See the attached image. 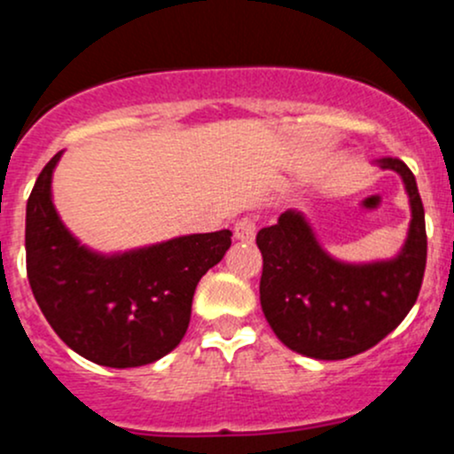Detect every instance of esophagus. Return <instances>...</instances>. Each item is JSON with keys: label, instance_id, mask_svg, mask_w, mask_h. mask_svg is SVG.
I'll return each mask as SVG.
<instances>
[{"label": "esophagus", "instance_id": "esophagus-1", "mask_svg": "<svg viewBox=\"0 0 454 454\" xmlns=\"http://www.w3.org/2000/svg\"><path fill=\"white\" fill-rule=\"evenodd\" d=\"M255 229H258V218H255L254 214H247V216L236 221V225H233V236H236L238 240L251 242L255 238Z\"/></svg>", "mask_w": 454, "mask_h": 454}]
</instances>
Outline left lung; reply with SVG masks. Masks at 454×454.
I'll list each match as a JSON object with an SVG mask.
<instances>
[{"instance_id": "obj_1", "label": "left lung", "mask_w": 454, "mask_h": 454, "mask_svg": "<svg viewBox=\"0 0 454 454\" xmlns=\"http://www.w3.org/2000/svg\"><path fill=\"white\" fill-rule=\"evenodd\" d=\"M403 178L412 221L402 254L371 264H344L322 251L298 212L260 229V304L273 333L291 351L347 360L384 340L408 316L426 271V221L417 181L399 159H381Z\"/></svg>"}]
</instances>
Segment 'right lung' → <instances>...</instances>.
<instances>
[{"mask_svg":"<svg viewBox=\"0 0 454 454\" xmlns=\"http://www.w3.org/2000/svg\"><path fill=\"white\" fill-rule=\"evenodd\" d=\"M59 156L42 169L26 205V271L35 300L55 333L85 360L110 369L152 364L183 340L196 285L221 262L231 231L181 236L110 258L92 254L52 205Z\"/></svg>","mask_w":454,"mask_h":454,"instance_id":"obj_1","label":"right lung"}]
</instances>
